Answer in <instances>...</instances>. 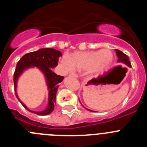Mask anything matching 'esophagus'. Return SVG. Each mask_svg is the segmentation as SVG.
<instances>
[{"instance_id":"esophagus-1","label":"esophagus","mask_w":147,"mask_h":147,"mask_svg":"<svg viewBox=\"0 0 147 147\" xmlns=\"http://www.w3.org/2000/svg\"><path fill=\"white\" fill-rule=\"evenodd\" d=\"M70 75H71V76H74V77H78V75L76 74V73H71Z\"/></svg>"}]
</instances>
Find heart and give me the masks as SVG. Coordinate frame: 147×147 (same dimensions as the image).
<instances>
[{
	"label": "heart",
	"mask_w": 147,
	"mask_h": 147,
	"mask_svg": "<svg viewBox=\"0 0 147 147\" xmlns=\"http://www.w3.org/2000/svg\"><path fill=\"white\" fill-rule=\"evenodd\" d=\"M113 54L109 49L97 51L76 52L70 56L65 54L61 59V65L67 71H74L75 67L80 69H89L91 73H101L112 63Z\"/></svg>",
	"instance_id": "obj_1"
}]
</instances>
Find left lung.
I'll use <instances>...</instances> for the list:
<instances>
[{"label": "left lung", "instance_id": "obj_1", "mask_svg": "<svg viewBox=\"0 0 147 147\" xmlns=\"http://www.w3.org/2000/svg\"><path fill=\"white\" fill-rule=\"evenodd\" d=\"M115 53H116V55L118 57V62H121V63H124V64L127 65V66H129V67H132L131 66V63L129 60V57H128V56L126 55L125 54L121 51L118 50V49H115ZM87 109V108H86ZM89 111H92L90 110H88Z\"/></svg>", "mask_w": 147, "mask_h": 147}]
</instances>
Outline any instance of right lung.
I'll use <instances>...</instances> for the list:
<instances>
[{
	"mask_svg": "<svg viewBox=\"0 0 147 147\" xmlns=\"http://www.w3.org/2000/svg\"><path fill=\"white\" fill-rule=\"evenodd\" d=\"M62 56V53L54 49H40L38 51L30 52L22 57L17 63L15 74H14V85L16 97L26 110L31 113L40 115H49L52 112L56 102V94L58 89V84L64 80V76L56 74L51 70L58 65L59 57ZM31 67H37L45 75L46 80L49 88V104L45 110L36 112L32 111L27 107L20 100L16 94V82L19 76L25 69Z\"/></svg>",
	"mask_w": 147,
	"mask_h": 147,
	"instance_id": "add662e5",
	"label": "right lung"
}]
</instances>
